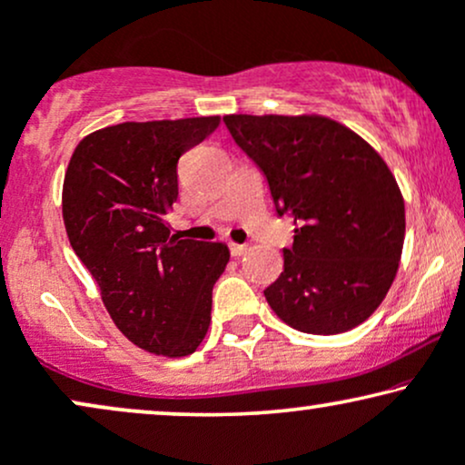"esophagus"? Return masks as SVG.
I'll return each instance as SVG.
<instances>
[{
	"label": "esophagus",
	"mask_w": 465,
	"mask_h": 465,
	"mask_svg": "<svg viewBox=\"0 0 465 465\" xmlns=\"http://www.w3.org/2000/svg\"><path fill=\"white\" fill-rule=\"evenodd\" d=\"M229 251H232L233 257H240L246 252V244H236V242H229Z\"/></svg>",
	"instance_id": "obj_1"
}]
</instances>
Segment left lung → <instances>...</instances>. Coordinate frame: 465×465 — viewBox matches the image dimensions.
Listing matches in <instances>:
<instances>
[{
  "instance_id": "left-lung-1",
  "label": "left lung",
  "mask_w": 465,
  "mask_h": 465,
  "mask_svg": "<svg viewBox=\"0 0 465 465\" xmlns=\"http://www.w3.org/2000/svg\"><path fill=\"white\" fill-rule=\"evenodd\" d=\"M232 137L266 175L293 244L263 296L287 326L339 334L362 324L395 281L405 205L395 175L348 126L324 115H225Z\"/></svg>"
}]
</instances>
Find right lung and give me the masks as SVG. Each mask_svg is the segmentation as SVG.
I'll return each mask as SVG.
<instances>
[{
	"label": "right lung",
	"instance_id": "right-lung-1",
	"mask_svg": "<svg viewBox=\"0 0 465 465\" xmlns=\"http://www.w3.org/2000/svg\"><path fill=\"white\" fill-rule=\"evenodd\" d=\"M219 124L208 115L101 128L79 141L64 178L70 246L120 332L156 356L199 348L229 262L227 244L180 240L164 221L178 199L180 156Z\"/></svg>",
	"mask_w": 465,
	"mask_h": 465
}]
</instances>
